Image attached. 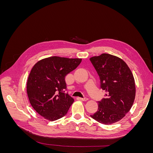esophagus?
<instances>
[{
	"mask_svg": "<svg viewBox=\"0 0 153 153\" xmlns=\"http://www.w3.org/2000/svg\"><path fill=\"white\" fill-rule=\"evenodd\" d=\"M79 99L82 101H86L88 100L87 98H79Z\"/></svg>",
	"mask_w": 153,
	"mask_h": 153,
	"instance_id": "34e87169",
	"label": "esophagus"
}]
</instances>
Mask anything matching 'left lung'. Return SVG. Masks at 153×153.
<instances>
[{"instance_id": "left-lung-1", "label": "left lung", "mask_w": 153, "mask_h": 153, "mask_svg": "<svg viewBox=\"0 0 153 153\" xmlns=\"http://www.w3.org/2000/svg\"><path fill=\"white\" fill-rule=\"evenodd\" d=\"M100 78L105 98L98 101V109L91 117L103 124L121 120L130 110L135 98V83L126 63L115 55L102 53L90 58Z\"/></svg>"}]
</instances>
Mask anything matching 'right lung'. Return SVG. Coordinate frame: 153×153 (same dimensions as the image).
I'll use <instances>...</instances> for the list:
<instances>
[{"label":"right lung","mask_w":153,"mask_h":153,"mask_svg":"<svg viewBox=\"0 0 153 153\" xmlns=\"http://www.w3.org/2000/svg\"><path fill=\"white\" fill-rule=\"evenodd\" d=\"M82 59L57 56L40 60L32 68L27 82L30 103L37 112L50 121L64 117L74 101L65 93V77L75 69Z\"/></svg>","instance_id":"1"}]
</instances>
